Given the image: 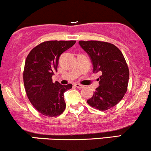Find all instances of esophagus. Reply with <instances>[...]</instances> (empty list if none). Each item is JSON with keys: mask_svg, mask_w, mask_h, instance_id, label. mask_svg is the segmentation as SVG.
<instances>
[{"mask_svg": "<svg viewBox=\"0 0 151 151\" xmlns=\"http://www.w3.org/2000/svg\"><path fill=\"white\" fill-rule=\"evenodd\" d=\"M74 86L76 87V88H83V86L81 85V84H79V83H75L74 84Z\"/></svg>", "mask_w": 151, "mask_h": 151, "instance_id": "1", "label": "esophagus"}]
</instances>
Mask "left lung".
Returning a JSON list of instances; mask_svg holds the SVG:
<instances>
[{
	"instance_id": "left-lung-1",
	"label": "left lung",
	"mask_w": 151,
	"mask_h": 151,
	"mask_svg": "<svg viewBox=\"0 0 151 151\" xmlns=\"http://www.w3.org/2000/svg\"><path fill=\"white\" fill-rule=\"evenodd\" d=\"M93 64V73L101 71L99 86L87 101L92 107L105 111L122 99L127 90L129 68L123 54L113 44L101 41H79Z\"/></svg>"
}]
</instances>
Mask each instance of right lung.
Here are the masks:
<instances>
[{
	"instance_id": "right-lung-1",
	"label": "right lung",
	"mask_w": 151,
	"mask_h": 151,
	"mask_svg": "<svg viewBox=\"0 0 151 151\" xmlns=\"http://www.w3.org/2000/svg\"><path fill=\"white\" fill-rule=\"evenodd\" d=\"M76 41H47L40 44L27 57L23 73L24 88L32 104L42 114L50 117L60 115L66 104L64 93L72 84L52 82L59 58Z\"/></svg>"
}]
</instances>
